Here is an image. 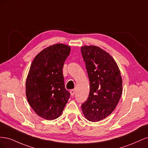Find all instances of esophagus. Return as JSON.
I'll use <instances>...</instances> for the list:
<instances>
[{
  "instance_id": "34e87169",
  "label": "esophagus",
  "mask_w": 148,
  "mask_h": 148,
  "mask_svg": "<svg viewBox=\"0 0 148 148\" xmlns=\"http://www.w3.org/2000/svg\"><path fill=\"white\" fill-rule=\"evenodd\" d=\"M70 95L71 96H73L75 95V90H73V89H71V90L70 91Z\"/></svg>"
}]
</instances>
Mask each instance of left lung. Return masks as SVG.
Segmentation results:
<instances>
[{"label": "left lung", "instance_id": "obj_1", "mask_svg": "<svg viewBox=\"0 0 148 148\" xmlns=\"http://www.w3.org/2000/svg\"><path fill=\"white\" fill-rule=\"evenodd\" d=\"M90 83L88 99L82 105L86 119L96 122L109 116L118 104L122 93V79L115 60L96 46L81 48Z\"/></svg>", "mask_w": 148, "mask_h": 148}]
</instances>
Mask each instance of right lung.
Listing matches in <instances>:
<instances>
[{"label": "right lung", "mask_w": 148, "mask_h": 148, "mask_svg": "<svg viewBox=\"0 0 148 148\" xmlns=\"http://www.w3.org/2000/svg\"><path fill=\"white\" fill-rule=\"evenodd\" d=\"M70 50L66 44H53L40 52L31 65L26 95L31 108L44 119L60 117L70 98L62 69Z\"/></svg>", "instance_id": "right-lung-1"}]
</instances>
